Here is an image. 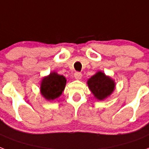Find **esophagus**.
I'll return each instance as SVG.
<instances>
[{"label":"esophagus","mask_w":149,"mask_h":149,"mask_svg":"<svg viewBox=\"0 0 149 149\" xmlns=\"http://www.w3.org/2000/svg\"><path fill=\"white\" fill-rule=\"evenodd\" d=\"M81 77H82V74H81V72H75V73H74V78H75V79H77V80H80L81 78Z\"/></svg>","instance_id":"esophagus-1"}]
</instances>
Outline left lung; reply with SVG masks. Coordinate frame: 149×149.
I'll use <instances>...</instances> for the list:
<instances>
[{"label":"left lung","instance_id":"left-lung-1","mask_svg":"<svg viewBox=\"0 0 149 149\" xmlns=\"http://www.w3.org/2000/svg\"><path fill=\"white\" fill-rule=\"evenodd\" d=\"M88 85L95 97L100 100H104L109 96L115 88L113 80L100 71L88 79Z\"/></svg>","mask_w":149,"mask_h":149}]
</instances>
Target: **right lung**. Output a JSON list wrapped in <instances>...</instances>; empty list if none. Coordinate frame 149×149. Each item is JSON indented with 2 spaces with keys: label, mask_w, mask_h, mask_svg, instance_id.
<instances>
[{
  "label": "right lung",
  "mask_w": 149,
  "mask_h": 149,
  "mask_svg": "<svg viewBox=\"0 0 149 149\" xmlns=\"http://www.w3.org/2000/svg\"><path fill=\"white\" fill-rule=\"evenodd\" d=\"M66 85V79L63 75L55 72L42 79L41 83V93L47 100H54L61 95Z\"/></svg>",
  "instance_id": "add662e5"
}]
</instances>
